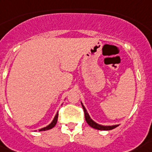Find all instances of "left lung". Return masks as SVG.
Instances as JSON below:
<instances>
[{
  "mask_svg": "<svg viewBox=\"0 0 152 152\" xmlns=\"http://www.w3.org/2000/svg\"><path fill=\"white\" fill-rule=\"evenodd\" d=\"M82 103V102H81ZM82 106L83 108V110H84V113H85V118H86V121L87 124H89V126L92 127L94 129H97V130H112V129H115L116 127L118 126V124H116V125H112V126H104V125H101V124H97L96 122L93 121L92 119L90 118L89 113H87L86 109L85 108V106L82 104Z\"/></svg>",
  "mask_w": 152,
  "mask_h": 152,
  "instance_id": "8db88e82",
  "label": "left lung"
}]
</instances>
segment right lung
<instances>
[{
  "instance_id": "obj_1",
  "label": "right lung",
  "mask_w": 152,
  "mask_h": 152,
  "mask_svg": "<svg viewBox=\"0 0 152 152\" xmlns=\"http://www.w3.org/2000/svg\"><path fill=\"white\" fill-rule=\"evenodd\" d=\"M58 113H57V114L55 115V118H54V120L52 121V122L50 123L49 125H48L47 127H45V128H43V129H39V131L41 132V131H46V130H49V129H51L52 128H54V127L55 126V124H56V123H57V121H58Z\"/></svg>"
}]
</instances>
